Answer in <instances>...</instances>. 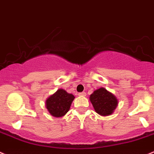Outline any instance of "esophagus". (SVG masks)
Wrapping results in <instances>:
<instances>
[{"mask_svg":"<svg viewBox=\"0 0 154 154\" xmlns=\"http://www.w3.org/2000/svg\"><path fill=\"white\" fill-rule=\"evenodd\" d=\"M78 95H79V96H85V95H86V92H79Z\"/></svg>","mask_w":154,"mask_h":154,"instance_id":"34e87169","label":"esophagus"}]
</instances>
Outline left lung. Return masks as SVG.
<instances>
[{
	"label": "left lung",
	"mask_w": 154,
	"mask_h": 154,
	"mask_svg": "<svg viewBox=\"0 0 154 154\" xmlns=\"http://www.w3.org/2000/svg\"><path fill=\"white\" fill-rule=\"evenodd\" d=\"M89 99L95 112L101 116H108L113 113L118 104L116 96L103 87L94 91Z\"/></svg>",
	"instance_id": "8db88e82"
}]
</instances>
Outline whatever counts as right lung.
Masks as SVG:
<instances>
[{"mask_svg": "<svg viewBox=\"0 0 154 154\" xmlns=\"http://www.w3.org/2000/svg\"><path fill=\"white\" fill-rule=\"evenodd\" d=\"M74 96L65 90L59 89L46 101V107L49 113L55 117H63L69 110Z\"/></svg>", "mask_w": 154, "mask_h": 154, "instance_id": "1", "label": "right lung"}]
</instances>
